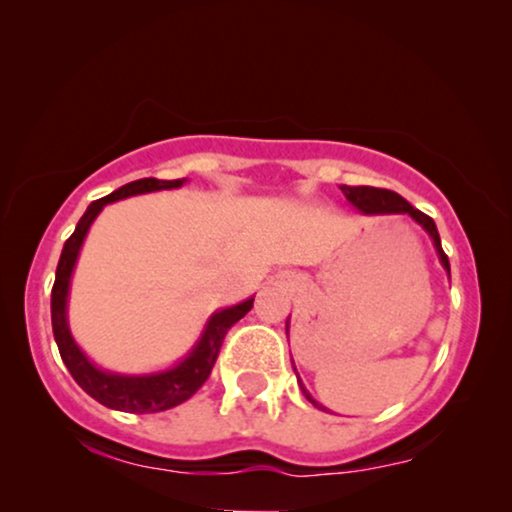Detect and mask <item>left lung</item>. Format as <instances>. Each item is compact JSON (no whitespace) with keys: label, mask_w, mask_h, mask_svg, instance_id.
I'll use <instances>...</instances> for the list:
<instances>
[{"label":"left lung","mask_w":512,"mask_h":512,"mask_svg":"<svg viewBox=\"0 0 512 512\" xmlns=\"http://www.w3.org/2000/svg\"><path fill=\"white\" fill-rule=\"evenodd\" d=\"M340 188H342V193H345V198L352 202V205L359 209L361 214H408L410 219L419 223V226L426 230V235L431 237L433 247H436V254L440 258V265H443L447 275H450V261H447L445 251H443V247H440L438 228H436V223H433L431 216L422 214L419 209L412 207L408 200L401 198V195L394 191H387V188H373V186H340ZM286 333H289V321H286ZM293 370H296V366H293ZM296 377H298V370H296ZM298 384H300V389H303L307 401H310L312 405H317V408H321V410H326L324 405L317 403L310 396V391L303 387V380H300V377H298Z\"/></svg>","instance_id":"8db88e82"}]
</instances>
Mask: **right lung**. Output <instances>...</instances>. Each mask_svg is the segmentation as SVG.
Returning <instances> with one entry per match:
<instances>
[{
  "mask_svg": "<svg viewBox=\"0 0 512 512\" xmlns=\"http://www.w3.org/2000/svg\"><path fill=\"white\" fill-rule=\"evenodd\" d=\"M188 179H137L118 188V191L104 195V198L90 202L86 214L76 223L74 233L65 242L60 254L58 270H55V284L51 291V321H53V335L58 342L60 356L76 384L93 396L97 403L107 405L111 410L121 412H160L170 410L174 405L184 403L198 391L205 380L212 373L216 356H219L221 342L226 338L228 328L240 321L251 307H254V296L242 300V303L223 307L216 310L212 317L207 319L205 328H202L200 338L191 347L184 359L174 363L172 368L158 370V373H144V375H123L111 373V370L97 368L93 361L83 354V349L76 345L72 331H69L67 321V298H69V284H72V275L79 261L83 240H86L90 226L97 219L109 202L132 198V195L153 193V191H170V188H181Z\"/></svg>",
  "mask_w": 512,
  "mask_h": 512,
  "instance_id": "1",
  "label": "right lung"
}]
</instances>
